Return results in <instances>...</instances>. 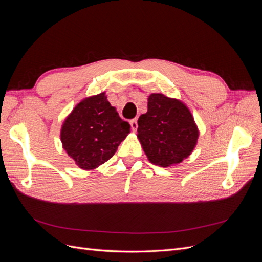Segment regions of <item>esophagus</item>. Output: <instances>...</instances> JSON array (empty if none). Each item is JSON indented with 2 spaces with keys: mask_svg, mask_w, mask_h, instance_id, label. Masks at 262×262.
<instances>
[{
  "mask_svg": "<svg viewBox=\"0 0 262 262\" xmlns=\"http://www.w3.org/2000/svg\"><path fill=\"white\" fill-rule=\"evenodd\" d=\"M130 124H131V129L133 132H136L138 130V120L137 119H133V120L130 121Z\"/></svg>",
  "mask_w": 262,
  "mask_h": 262,
  "instance_id": "34e87169",
  "label": "esophagus"
}]
</instances>
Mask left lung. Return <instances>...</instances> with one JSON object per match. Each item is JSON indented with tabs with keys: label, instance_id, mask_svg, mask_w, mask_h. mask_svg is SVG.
<instances>
[{
	"label": "left lung",
	"instance_id": "left-lung-1",
	"mask_svg": "<svg viewBox=\"0 0 262 262\" xmlns=\"http://www.w3.org/2000/svg\"><path fill=\"white\" fill-rule=\"evenodd\" d=\"M138 139L148 161L161 167L181 163L194 149L199 130L189 108L161 93L147 98V113L138 120Z\"/></svg>",
	"mask_w": 262,
	"mask_h": 262
}]
</instances>
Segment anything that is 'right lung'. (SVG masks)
Segmentation results:
<instances>
[{
    "instance_id": "1",
    "label": "right lung",
    "mask_w": 262,
    "mask_h": 262,
    "mask_svg": "<svg viewBox=\"0 0 262 262\" xmlns=\"http://www.w3.org/2000/svg\"><path fill=\"white\" fill-rule=\"evenodd\" d=\"M129 133L130 124L119 117L104 92L78 102L62 123L60 138L78 167L93 170L114 156Z\"/></svg>"
}]
</instances>
